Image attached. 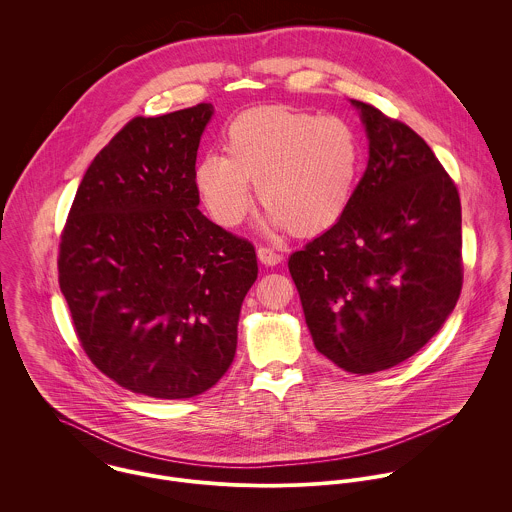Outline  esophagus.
<instances>
[{"mask_svg": "<svg viewBox=\"0 0 512 512\" xmlns=\"http://www.w3.org/2000/svg\"><path fill=\"white\" fill-rule=\"evenodd\" d=\"M258 260H260L262 264H266V266H276V264L282 262V254L274 252V250L268 248V246H258Z\"/></svg>", "mask_w": 512, "mask_h": 512, "instance_id": "1", "label": "esophagus"}]
</instances>
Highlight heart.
<instances>
[{
  "label": "heart",
  "instance_id": "obj_1",
  "mask_svg": "<svg viewBox=\"0 0 512 512\" xmlns=\"http://www.w3.org/2000/svg\"><path fill=\"white\" fill-rule=\"evenodd\" d=\"M224 153H207L195 167V187L224 228L246 219L252 184L264 201L260 226L315 236L345 217L363 163L357 130L339 116L286 106L254 108L230 122Z\"/></svg>",
  "mask_w": 512,
  "mask_h": 512
}]
</instances>
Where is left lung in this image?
<instances>
[{
	"label": "left lung",
	"mask_w": 512,
	"mask_h": 512,
	"mask_svg": "<svg viewBox=\"0 0 512 512\" xmlns=\"http://www.w3.org/2000/svg\"><path fill=\"white\" fill-rule=\"evenodd\" d=\"M361 112L368 163L333 228L290 256L315 349L353 374L416 355L461 284V203L432 147L374 106Z\"/></svg>",
	"instance_id": "left-lung-1"
}]
</instances>
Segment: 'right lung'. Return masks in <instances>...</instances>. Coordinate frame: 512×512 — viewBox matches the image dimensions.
I'll use <instances>...</instances> for the list:
<instances>
[{"label": "right lung", "mask_w": 512, "mask_h": 512, "mask_svg": "<svg viewBox=\"0 0 512 512\" xmlns=\"http://www.w3.org/2000/svg\"><path fill=\"white\" fill-rule=\"evenodd\" d=\"M211 104L130 120L86 169L59 246L78 341L136 394H203L236 353L254 246L207 219L195 161Z\"/></svg>", "instance_id": "1"}]
</instances>
